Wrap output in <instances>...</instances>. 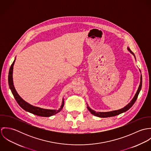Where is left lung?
<instances>
[{
	"label": "left lung",
	"mask_w": 151,
	"mask_h": 151,
	"mask_svg": "<svg viewBox=\"0 0 151 151\" xmlns=\"http://www.w3.org/2000/svg\"><path fill=\"white\" fill-rule=\"evenodd\" d=\"M127 49L129 51V52L132 54L135 59V55L131 51V50L129 49V47H127ZM140 71V70H139ZM141 72V71H140ZM141 81H140V84L139 86V87L138 88V90L135 95V96H134V98H132V99L131 101V102H129V104L128 105H127L125 107H124L121 109H119V110H113V111H106V112H97V111H95V110L91 109V108H89L88 106H87V108L88 109V110L91 112V114H92L93 115L95 116H97V117H113V116H117V115H119L121 113H123L126 111H127L129 109V108H131L132 106L134 104L135 102L136 101L137 98H138V94L141 89V87H142V76L141 75V79H140Z\"/></svg>",
	"instance_id": "8db88e82"
}]
</instances>
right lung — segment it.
I'll use <instances>...</instances> for the list:
<instances>
[{
	"mask_svg": "<svg viewBox=\"0 0 151 151\" xmlns=\"http://www.w3.org/2000/svg\"><path fill=\"white\" fill-rule=\"evenodd\" d=\"M16 60V58L13 62L12 65H11V67L9 70V76H8V81H9V85L10 89L16 99L18 104L24 110H25L27 111H28L31 113H32L34 114L42 116V117H50L51 116H53L54 114H56V113H59L60 111L62 110L64 106V99L63 98L62 100V104L60 106V108L59 109H46L43 108L37 107L33 105H31V104H28V102H25L24 99H22L20 96L18 94L17 92L14 84H13V66Z\"/></svg>",
	"mask_w": 151,
	"mask_h": 151,
	"instance_id": "1",
	"label": "right lung"
}]
</instances>
